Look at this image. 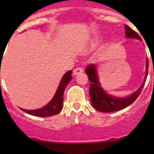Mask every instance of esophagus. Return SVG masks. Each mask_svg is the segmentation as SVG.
I'll list each match as a JSON object with an SVG mask.
<instances>
[{
	"label": "esophagus",
	"instance_id": "1",
	"mask_svg": "<svg viewBox=\"0 0 154 154\" xmlns=\"http://www.w3.org/2000/svg\"><path fill=\"white\" fill-rule=\"evenodd\" d=\"M82 72H83L82 69V68L78 67V68H76V69H74V71H73V75H76L81 74V73H82Z\"/></svg>",
	"mask_w": 154,
	"mask_h": 154
}]
</instances>
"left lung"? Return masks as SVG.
<instances>
[{
	"instance_id": "left-lung-1",
	"label": "left lung",
	"mask_w": 154,
	"mask_h": 154,
	"mask_svg": "<svg viewBox=\"0 0 154 154\" xmlns=\"http://www.w3.org/2000/svg\"><path fill=\"white\" fill-rule=\"evenodd\" d=\"M125 35L127 38L142 41L140 35L126 24H125ZM146 75L144 78L143 82L136 92L126 97H118V96H114L107 93L103 89L101 84L99 82L96 65L94 64L88 65L85 72L88 75L89 80L91 82L90 88H89V96H90L91 103L94 108L99 112H112L123 109L131 105L140 96L146 82V76L148 74V58H146Z\"/></svg>"
}]
</instances>
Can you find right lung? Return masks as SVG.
<instances>
[{"instance_id":"add662e5","label":"right lung","mask_w":154,"mask_h":154,"mask_svg":"<svg viewBox=\"0 0 154 154\" xmlns=\"http://www.w3.org/2000/svg\"><path fill=\"white\" fill-rule=\"evenodd\" d=\"M72 70L65 73V75L61 79L60 83H59L54 97L44 107L34 110L24 109L22 108L20 109L26 113L30 114L31 116H40V117H48V116H55L59 113L63 107L64 91L69 82L72 79Z\"/></svg>"}]
</instances>
